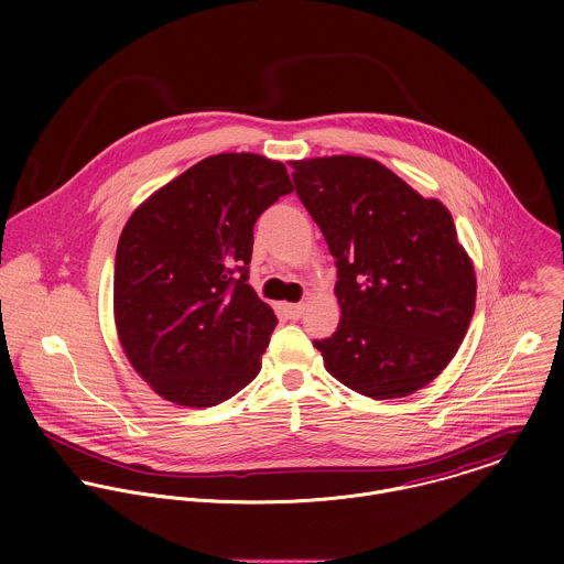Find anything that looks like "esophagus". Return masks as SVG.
Segmentation results:
<instances>
[{
	"instance_id": "esophagus-1",
	"label": "esophagus",
	"mask_w": 564,
	"mask_h": 564,
	"mask_svg": "<svg viewBox=\"0 0 564 564\" xmlns=\"http://www.w3.org/2000/svg\"><path fill=\"white\" fill-rule=\"evenodd\" d=\"M284 311H286V315H289L291 319H302L304 313H306V306H304V304H286Z\"/></svg>"
}]
</instances>
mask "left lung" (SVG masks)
Segmentation results:
<instances>
[{
  "instance_id": "1",
  "label": "left lung",
  "mask_w": 564,
  "mask_h": 564,
  "mask_svg": "<svg viewBox=\"0 0 564 564\" xmlns=\"http://www.w3.org/2000/svg\"><path fill=\"white\" fill-rule=\"evenodd\" d=\"M295 191L336 258L340 322L315 340L347 389L395 400L456 356L476 311V273L449 210L373 159L291 162Z\"/></svg>"
}]
</instances>
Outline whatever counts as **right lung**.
<instances>
[{
  "label": "right lung",
  "instance_id": "right-lung-1",
  "mask_svg": "<svg viewBox=\"0 0 564 564\" xmlns=\"http://www.w3.org/2000/svg\"><path fill=\"white\" fill-rule=\"evenodd\" d=\"M291 191L282 162L217 154L128 219L115 256L117 334L166 402L217 405L258 376L278 319L247 284L253 224Z\"/></svg>",
  "mask_w": 564,
  "mask_h": 564
}]
</instances>
